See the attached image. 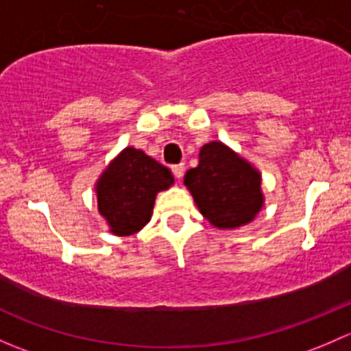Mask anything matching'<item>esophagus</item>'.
<instances>
[{
    "instance_id": "1",
    "label": "esophagus",
    "mask_w": 351,
    "mask_h": 351,
    "mask_svg": "<svg viewBox=\"0 0 351 351\" xmlns=\"http://www.w3.org/2000/svg\"><path fill=\"white\" fill-rule=\"evenodd\" d=\"M184 171H186V167H184V164L172 165V174H174L176 179H180V177L184 176Z\"/></svg>"
}]
</instances>
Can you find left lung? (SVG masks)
Segmentation results:
<instances>
[{"label": "left lung", "mask_w": 351, "mask_h": 351, "mask_svg": "<svg viewBox=\"0 0 351 351\" xmlns=\"http://www.w3.org/2000/svg\"><path fill=\"white\" fill-rule=\"evenodd\" d=\"M184 184L216 228L247 225L263 206L258 171L221 142L202 145L199 164L186 172Z\"/></svg>", "instance_id": "left-lung-1"}]
</instances>
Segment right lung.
<instances>
[{
    "instance_id": "add662e5",
    "label": "right lung",
    "mask_w": 351,
    "mask_h": 351,
    "mask_svg": "<svg viewBox=\"0 0 351 351\" xmlns=\"http://www.w3.org/2000/svg\"><path fill=\"white\" fill-rule=\"evenodd\" d=\"M172 184L174 176L165 165L126 147L97 180V209L111 233L128 237L150 221L155 196Z\"/></svg>"
}]
</instances>
